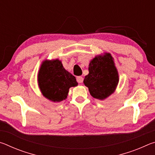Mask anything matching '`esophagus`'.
Here are the masks:
<instances>
[{"label":"esophagus","instance_id":"1","mask_svg":"<svg viewBox=\"0 0 155 155\" xmlns=\"http://www.w3.org/2000/svg\"><path fill=\"white\" fill-rule=\"evenodd\" d=\"M77 82L78 83H83V77H77Z\"/></svg>","mask_w":155,"mask_h":155}]
</instances>
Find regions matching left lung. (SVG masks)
<instances>
[{"instance_id":"1","label":"left lung","mask_w":155,"mask_h":155,"mask_svg":"<svg viewBox=\"0 0 155 155\" xmlns=\"http://www.w3.org/2000/svg\"><path fill=\"white\" fill-rule=\"evenodd\" d=\"M83 83L94 98L103 100L114 92L119 78L111 54L97 56L90 61Z\"/></svg>"}]
</instances>
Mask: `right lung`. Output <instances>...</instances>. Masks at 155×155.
<instances>
[{"instance_id": "1", "label": "right lung", "mask_w": 155, "mask_h": 155, "mask_svg": "<svg viewBox=\"0 0 155 155\" xmlns=\"http://www.w3.org/2000/svg\"><path fill=\"white\" fill-rule=\"evenodd\" d=\"M38 84L43 95L53 102L64 101L70 87L78 85L75 77L64 69L58 59L43 62L38 74Z\"/></svg>"}]
</instances>
